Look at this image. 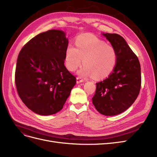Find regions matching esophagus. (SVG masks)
Here are the masks:
<instances>
[{"label":"esophagus","mask_w":157,"mask_h":157,"mask_svg":"<svg viewBox=\"0 0 157 157\" xmlns=\"http://www.w3.org/2000/svg\"><path fill=\"white\" fill-rule=\"evenodd\" d=\"M83 81H84V80H83L82 79L80 78H78V77L77 78V84H79V83H80V82H82Z\"/></svg>","instance_id":"esophagus-1"}]
</instances>
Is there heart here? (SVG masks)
<instances>
[{"instance_id": "b5f03b06", "label": "heart", "mask_w": 157, "mask_h": 157, "mask_svg": "<svg viewBox=\"0 0 157 157\" xmlns=\"http://www.w3.org/2000/svg\"><path fill=\"white\" fill-rule=\"evenodd\" d=\"M75 44L77 48L69 44L65 50V64L69 71H75L83 62L84 65L78 71L80 77L93 76L99 79L111 73L117 59V51L112 45L89 34L78 36Z\"/></svg>"}]
</instances>
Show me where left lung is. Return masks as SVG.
Masks as SVG:
<instances>
[{
    "label": "left lung",
    "mask_w": 157,
    "mask_h": 157,
    "mask_svg": "<svg viewBox=\"0 0 157 157\" xmlns=\"http://www.w3.org/2000/svg\"><path fill=\"white\" fill-rule=\"evenodd\" d=\"M115 48L117 59L109 77L96 83L92 103L96 110L105 116L125 111L136 99L141 88V67L138 58L125 39L116 33H102Z\"/></svg>",
    "instance_id": "left-lung-1"
}]
</instances>
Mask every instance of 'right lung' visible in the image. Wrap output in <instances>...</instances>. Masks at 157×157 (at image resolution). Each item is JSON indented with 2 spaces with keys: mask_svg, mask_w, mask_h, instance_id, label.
<instances>
[{
  "mask_svg": "<svg viewBox=\"0 0 157 157\" xmlns=\"http://www.w3.org/2000/svg\"><path fill=\"white\" fill-rule=\"evenodd\" d=\"M66 33L58 29L41 33L18 55L15 82L19 96L30 110L42 116L62 109L76 84L64 65L68 46Z\"/></svg>",
  "mask_w": 157,
  "mask_h": 157,
  "instance_id": "obj_1",
  "label": "right lung"
}]
</instances>
